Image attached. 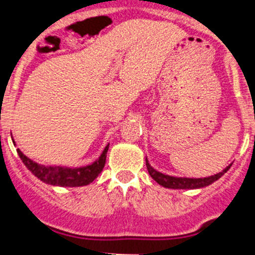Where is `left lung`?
Instances as JSON below:
<instances>
[{"label":"left lung","mask_w":255,"mask_h":255,"mask_svg":"<svg viewBox=\"0 0 255 255\" xmlns=\"http://www.w3.org/2000/svg\"><path fill=\"white\" fill-rule=\"evenodd\" d=\"M145 163H147V168L149 175L152 176V179L155 182H158L159 185L163 186V188L168 189H200L206 188V186L211 185L215 181H217L222 175H225V172L229 171V168L231 167V164H229L226 168L221 171V172L216 173V175H212L208 177H199V179H195V177H177V176H170V175H166V173H162L159 171H157L155 168H153L149 164L148 159L145 158Z\"/></svg>","instance_id":"obj_1"}]
</instances>
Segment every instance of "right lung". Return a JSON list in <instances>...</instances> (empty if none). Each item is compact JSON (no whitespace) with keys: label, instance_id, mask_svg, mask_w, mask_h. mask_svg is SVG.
Instances as JSON below:
<instances>
[{"label":"right lung","instance_id":"right-lung-1","mask_svg":"<svg viewBox=\"0 0 255 255\" xmlns=\"http://www.w3.org/2000/svg\"><path fill=\"white\" fill-rule=\"evenodd\" d=\"M12 138V136H11ZM12 143L15 144L12 139ZM110 144L106 145L100 158L96 159L93 163L82 166V167H66V166H44L28 158L21 150L17 148V154L21 158L22 163L30 171L34 176H37L40 181L46 182L48 185L53 186H66V188H75V186H84L91 184L97 179V176L102 172L106 163Z\"/></svg>","mask_w":255,"mask_h":255}]
</instances>
